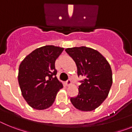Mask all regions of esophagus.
Segmentation results:
<instances>
[{
  "mask_svg": "<svg viewBox=\"0 0 132 132\" xmlns=\"http://www.w3.org/2000/svg\"><path fill=\"white\" fill-rule=\"evenodd\" d=\"M71 84V80L70 79H68L66 82V86H70Z\"/></svg>",
  "mask_w": 132,
  "mask_h": 132,
  "instance_id": "esophagus-1",
  "label": "esophagus"
}]
</instances>
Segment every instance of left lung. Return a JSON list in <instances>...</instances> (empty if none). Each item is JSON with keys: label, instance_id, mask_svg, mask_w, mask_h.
Returning <instances> with one entry per match:
<instances>
[{"label": "left lung", "instance_id": "1", "mask_svg": "<svg viewBox=\"0 0 132 132\" xmlns=\"http://www.w3.org/2000/svg\"><path fill=\"white\" fill-rule=\"evenodd\" d=\"M75 62L78 76H83L78 94L70 98L73 106L84 112L100 106L108 95L112 84V72L106 59L98 51L86 46L66 48Z\"/></svg>", "mask_w": 132, "mask_h": 132}]
</instances>
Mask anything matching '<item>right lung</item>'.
Here are the masks:
<instances>
[{
    "mask_svg": "<svg viewBox=\"0 0 132 132\" xmlns=\"http://www.w3.org/2000/svg\"><path fill=\"white\" fill-rule=\"evenodd\" d=\"M63 50L60 47L44 46L32 51L20 63L18 83L23 98L32 108H48L63 87L55 68L56 60Z\"/></svg>",
    "mask_w": 132,
    "mask_h": 132,
    "instance_id": "add662e5",
    "label": "right lung"
}]
</instances>
